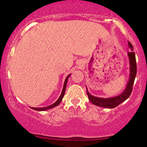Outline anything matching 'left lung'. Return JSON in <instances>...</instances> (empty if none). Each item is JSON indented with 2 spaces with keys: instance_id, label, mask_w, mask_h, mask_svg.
<instances>
[{
  "instance_id": "1",
  "label": "left lung",
  "mask_w": 147,
  "mask_h": 147,
  "mask_svg": "<svg viewBox=\"0 0 147 147\" xmlns=\"http://www.w3.org/2000/svg\"><path fill=\"white\" fill-rule=\"evenodd\" d=\"M128 47L130 48L132 51L128 52V55L130 60V80L128 82V85L126 86V89L120 96H116V97L110 98H97L95 96H92L87 90V94L88 96V99L94 105L100 106V107L107 108H113L118 106L122 102L125 101L126 99H128L130 96L132 91V87L135 77L136 75V57L135 53L133 51V46L130 41H128Z\"/></svg>"
}]
</instances>
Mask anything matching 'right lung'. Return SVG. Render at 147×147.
Instances as JSON below:
<instances>
[{
  "instance_id": "right-lung-1",
  "label": "right lung",
  "mask_w": 147,
  "mask_h": 147,
  "mask_svg": "<svg viewBox=\"0 0 147 147\" xmlns=\"http://www.w3.org/2000/svg\"><path fill=\"white\" fill-rule=\"evenodd\" d=\"M70 74L69 76H67V78H66V79L65 80V83H64V85H63V90H62V92H61V96H60V97L59 98V99H58L57 101H56L55 103L52 104V105H50L49 106H47V107H45V108H31L32 109L35 110H37V111H43V110H49V109H51V108H53L54 107H55V106H57L59 105L60 104V102H61L62 100V98L64 96V94H65V88H66V84H67V79L69 77Z\"/></svg>"
}]
</instances>
